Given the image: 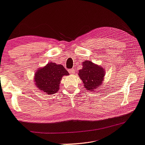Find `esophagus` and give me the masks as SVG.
<instances>
[{"label": "esophagus", "instance_id": "obj_1", "mask_svg": "<svg viewBox=\"0 0 145 145\" xmlns=\"http://www.w3.org/2000/svg\"><path fill=\"white\" fill-rule=\"evenodd\" d=\"M68 72H69L70 74H73L75 72V70L74 69H69L68 70Z\"/></svg>", "mask_w": 145, "mask_h": 145}]
</instances>
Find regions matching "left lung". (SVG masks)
<instances>
[{
	"instance_id": "1",
	"label": "left lung",
	"mask_w": 145,
	"mask_h": 145,
	"mask_svg": "<svg viewBox=\"0 0 145 145\" xmlns=\"http://www.w3.org/2000/svg\"><path fill=\"white\" fill-rule=\"evenodd\" d=\"M82 65V69L78 71V76L82 80L85 88L93 91L101 85L104 80L105 70L90 61H84Z\"/></svg>"
}]
</instances>
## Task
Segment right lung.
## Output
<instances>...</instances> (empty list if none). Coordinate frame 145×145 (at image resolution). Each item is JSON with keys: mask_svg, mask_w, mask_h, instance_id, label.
I'll return each instance as SVG.
<instances>
[{"mask_svg": "<svg viewBox=\"0 0 145 145\" xmlns=\"http://www.w3.org/2000/svg\"><path fill=\"white\" fill-rule=\"evenodd\" d=\"M68 75L69 73L63 65L49 63L37 71L34 79L38 89L46 94H53L59 90L61 78Z\"/></svg>", "mask_w": 145, "mask_h": 145, "instance_id": "obj_1", "label": "right lung"}]
</instances>
